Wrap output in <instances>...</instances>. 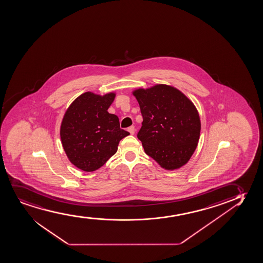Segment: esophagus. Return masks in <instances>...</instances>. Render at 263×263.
Masks as SVG:
<instances>
[{
	"instance_id": "obj_1",
	"label": "esophagus",
	"mask_w": 263,
	"mask_h": 263,
	"mask_svg": "<svg viewBox=\"0 0 263 263\" xmlns=\"http://www.w3.org/2000/svg\"><path fill=\"white\" fill-rule=\"evenodd\" d=\"M128 132L132 134V135H133L134 133H135V127L134 126H130L129 128H128Z\"/></svg>"
}]
</instances>
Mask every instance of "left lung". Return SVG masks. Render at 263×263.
Segmentation results:
<instances>
[{"label": "left lung", "mask_w": 263, "mask_h": 263, "mask_svg": "<svg viewBox=\"0 0 263 263\" xmlns=\"http://www.w3.org/2000/svg\"><path fill=\"white\" fill-rule=\"evenodd\" d=\"M143 117L138 139L145 153L166 170L178 169L192 157L201 123L196 106L174 87L157 84L133 91Z\"/></svg>", "instance_id": "8db88e82"}]
</instances>
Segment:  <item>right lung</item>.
Returning <instances> with one entry per match:
<instances>
[{
    "mask_svg": "<svg viewBox=\"0 0 263 263\" xmlns=\"http://www.w3.org/2000/svg\"><path fill=\"white\" fill-rule=\"evenodd\" d=\"M85 92L73 100L66 111L60 138L70 162L84 172H93L117 153L120 140L130 133L120 128L119 118L107 109L115 100Z\"/></svg>",
    "mask_w": 263,
    "mask_h": 263,
    "instance_id": "add662e5",
    "label": "right lung"
}]
</instances>
